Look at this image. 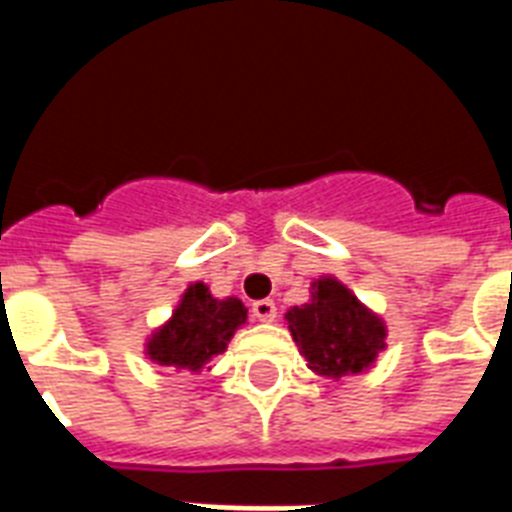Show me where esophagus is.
I'll use <instances>...</instances> for the list:
<instances>
[{"mask_svg": "<svg viewBox=\"0 0 512 512\" xmlns=\"http://www.w3.org/2000/svg\"><path fill=\"white\" fill-rule=\"evenodd\" d=\"M252 313L260 321H273L276 319V303L273 300H257V303H252Z\"/></svg>", "mask_w": 512, "mask_h": 512, "instance_id": "1", "label": "esophagus"}]
</instances>
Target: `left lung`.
<instances>
[{
    "label": "left lung",
    "mask_w": 512,
    "mask_h": 512,
    "mask_svg": "<svg viewBox=\"0 0 512 512\" xmlns=\"http://www.w3.org/2000/svg\"><path fill=\"white\" fill-rule=\"evenodd\" d=\"M289 332L313 372L340 377L361 372L385 348V327L340 281L316 284L311 303L287 313Z\"/></svg>",
    "instance_id": "1"
}]
</instances>
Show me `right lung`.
<instances>
[{"instance_id":"1","label":"right lung","mask_w":512,"mask_h":512,"mask_svg":"<svg viewBox=\"0 0 512 512\" xmlns=\"http://www.w3.org/2000/svg\"><path fill=\"white\" fill-rule=\"evenodd\" d=\"M247 321L241 300H215L204 284H193L183 295L172 321L148 342V356L164 366L201 369L209 358L223 353L236 327Z\"/></svg>"}]
</instances>
